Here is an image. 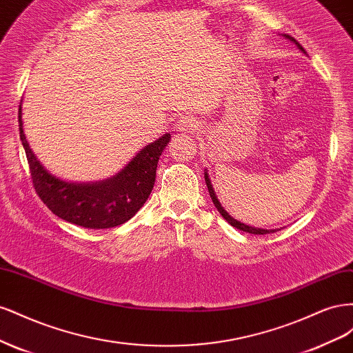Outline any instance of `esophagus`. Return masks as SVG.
<instances>
[{
  "instance_id": "esophagus-1",
  "label": "esophagus",
  "mask_w": 353,
  "mask_h": 353,
  "mask_svg": "<svg viewBox=\"0 0 353 353\" xmlns=\"http://www.w3.org/2000/svg\"><path fill=\"white\" fill-rule=\"evenodd\" d=\"M199 128H200L199 122L193 119V117H188V116L179 117V119L175 122L176 132H197Z\"/></svg>"
}]
</instances>
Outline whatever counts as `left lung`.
<instances>
[{"instance_id": "1", "label": "left lung", "mask_w": 353, "mask_h": 353, "mask_svg": "<svg viewBox=\"0 0 353 353\" xmlns=\"http://www.w3.org/2000/svg\"><path fill=\"white\" fill-rule=\"evenodd\" d=\"M283 37H285L288 41H292V42H294V44L297 46V48L301 50L302 52H305V50H303V47L299 44V42L293 38V37H290V35H283ZM205 181H206V185H208V190H209V194H210V197H212V201H213V205H215V208L218 209V212L221 213L222 215V218L225 219L230 225H232L234 228H237V230H240V231H244V232H249V234H259V236H263V234H271V232H275L276 230H263V228H254V227H249V225H245V223H243V222H240V221H237V219H234L230 213L222 208V205L219 203V200H218V197H216V194H215V190H213V187H212V184H210V179H209V176H208V172H205Z\"/></svg>"}]
</instances>
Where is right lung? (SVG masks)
Instances as JSON below:
<instances>
[{
	"mask_svg": "<svg viewBox=\"0 0 353 353\" xmlns=\"http://www.w3.org/2000/svg\"><path fill=\"white\" fill-rule=\"evenodd\" d=\"M19 131L39 199L63 221L92 230L122 225L143 208L154 185L159 157L170 141V134H165L145 145L119 174L99 183L78 184L51 175L32 152L23 132L22 103Z\"/></svg>",
	"mask_w": 353,
	"mask_h": 353,
	"instance_id": "add662e5",
	"label": "right lung"
}]
</instances>
